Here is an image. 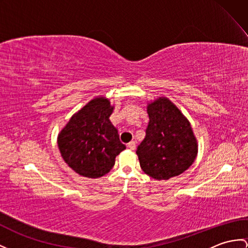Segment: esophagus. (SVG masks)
Instances as JSON below:
<instances>
[{
	"label": "esophagus",
	"mask_w": 248,
	"mask_h": 248,
	"mask_svg": "<svg viewBox=\"0 0 248 248\" xmlns=\"http://www.w3.org/2000/svg\"><path fill=\"white\" fill-rule=\"evenodd\" d=\"M127 147H128L129 149H131V150H135V149H136V142H135V141L129 142V143L127 144Z\"/></svg>",
	"instance_id": "34e87169"
}]
</instances>
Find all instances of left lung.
I'll list each match as a JSON object with an SVG mask.
<instances>
[{"mask_svg":"<svg viewBox=\"0 0 248 248\" xmlns=\"http://www.w3.org/2000/svg\"><path fill=\"white\" fill-rule=\"evenodd\" d=\"M146 135L137 148L142 170L155 180L179 176L194 163L198 143L189 121L165 96L147 105Z\"/></svg>","mask_w":248,"mask_h":248,"instance_id":"obj_1","label":"left lung"}]
</instances>
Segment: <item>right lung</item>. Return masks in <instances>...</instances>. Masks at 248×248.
<instances>
[{
    "instance_id": "right-lung-1",
    "label": "right lung",
    "mask_w": 248,
    "mask_h": 248,
    "mask_svg": "<svg viewBox=\"0 0 248 248\" xmlns=\"http://www.w3.org/2000/svg\"><path fill=\"white\" fill-rule=\"evenodd\" d=\"M113 108L109 100L98 96L76 112L58 136L63 160L80 176H105L126 148L109 120Z\"/></svg>"
}]
</instances>
